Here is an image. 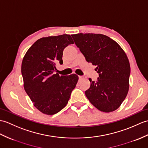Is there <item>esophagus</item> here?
<instances>
[{
    "mask_svg": "<svg viewBox=\"0 0 148 148\" xmlns=\"http://www.w3.org/2000/svg\"><path fill=\"white\" fill-rule=\"evenodd\" d=\"M85 77H86L85 76H82V75H79V79L82 80V79H84Z\"/></svg>",
    "mask_w": 148,
    "mask_h": 148,
    "instance_id": "esophagus-1",
    "label": "esophagus"
}]
</instances>
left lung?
<instances>
[{
  "instance_id": "left-lung-1",
  "label": "left lung",
  "mask_w": 148,
  "mask_h": 148,
  "mask_svg": "<svg viewBox=\"0 0 148 148\" xmlns=\"http://www.w3.org/2000/svg\"><path fill=\"white\" fill-rule=\"evenodd\" d=\"M72 37L88 62L97 66L99 77L90 81L85 95L99 110L111 112L124 100L129 87L130 67L128 58L119 45L101 34L78 33Z\"/></svg>"
}]
</instances>
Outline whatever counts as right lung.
<instances>
[{
	"instance_id": "right-lung-1",
	"label": "right lung",
	"mask_w": 148,
	"mask_h": 148,
	"mask_svg": "<svg viewBox=\"0 0 148 148\" xmlns=\"http://www.w3.org/2000/svg\"><path fill=\"white\" fill-rule=\"evenodd\" d=\"M73 43L66 34L42 38L24 57L21 73L25 90L34 106L45 114L53 115L63 109L76 86V74L60 76L54 73L56 64L63 63L64 49Z\"/></svg>"
}]
</instances>
